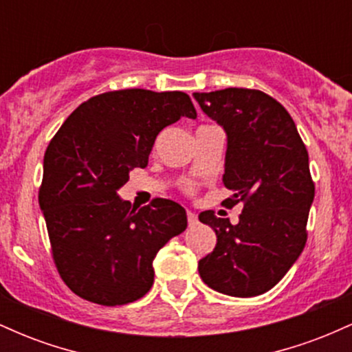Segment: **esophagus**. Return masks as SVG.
<instances>
[{"instance_id": "obj_1", "label": "esophagus", "mask_w": 352, "mask_h": 352, "mask_svg": "<svg viewBox=\"0 0 352 352\" xmlns=\"http://www.w3.org/2000/svg\"><path fill=\"white\" fill-rule=\"evenodd\" d=\"M187 218H188L190 227H195V225L199 223V217H197L193 212H190V210H187Z\"/></svg>"}]
</instances>
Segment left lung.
I'll use <instances>...</instances> for the list:
<instances>
[{
    "label": "left lung",
    "mask_w": 352,
    "mask_h": 352,
    "mask_svg": "<svg viewBox=\"0 0 352 352\" xmlns=\"http://www.w3.org/2000/svg\"><path fill=\"white\" fill-rule=\"evenodd\" d=\"M201 111L227 134L223 185L228 207L243 204L236 225L201 212L217 246L199 261L205 285L218 293L252 298L273 288L306 245L314 200L308 151L292 116L256 89L193 92Z\"/></svg>",
    "instance_id": "obj_1"
}]
</instances>
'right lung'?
Masks as SVG:
<instances>
[{
	"instance_id": "1",
	"label": "right lung",
	"mask_w": 352,
	"mask_h": 352,
	"mask_svg": "<svg viewBox=\"0 0 352 352\" xmlns=\"http://www.w3.org/2000/svg\"><path fill=\"white\" fill-rule=\"evenodd\" d=\"M180 117H197L185 92H104L80 104L47 145L39 208L60 278L84 300L117 306L142 298L157 252L187 228L177 201L137 210L117 195L132 168L147 167L159 132Z\"/></svg>"
}]
</instances>
